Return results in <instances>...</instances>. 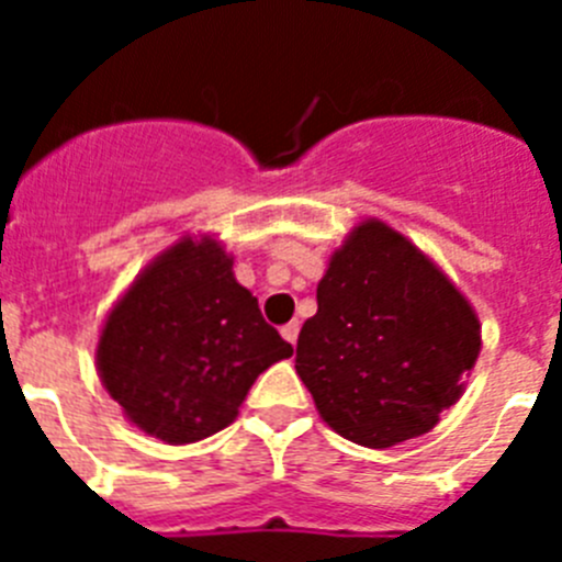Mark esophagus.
Wrapping results in <instances>:
<instances>
[{
  "label": "esophagus",
  "instance_id": "34e87169",
  "mask_svg": "<svg viewBox=\"0 0 562 562\" xmlns=\"http://www.w3.org/2000/svg\"><path fill=\"white\" fill-rule=\"evenodd\" d=\"M297 331H301V324H297V321H290V324H286L284 329H281V335H284L286 342H292V346H295V342H297Z\"/></svg>",
  "mask_w": 562,
  "mask_h": 562
}]
</instances>
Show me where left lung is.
Listing matches in <instances>:
<instances>
[{
  "mask_svg": "<svg viewBox=\"0 0 562 562\" xmlns=\"http://www.w3.org/2000/svg\"><path fill=\"white\" fill-rule=\"evenodd\" d=\"M479 351L459 286L408 236L366 220L331 252L295 371L335 434L380 450L434 430Z\"/></svg>",
  "mask_w": 562,
  "mask_h": 562,
  "instance_id": "1",
  "label": "left lung"
}]
</instances>
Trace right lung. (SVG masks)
<instances>
[{
	"label": "right lung",
	"mask_w": 562,
	"mask_h": 562,
	"mask_svg": "<svg viewBox=\"0 0 562 562\" xmlns=\"http://www.w3.org/2000/svg\"><path fill=\"white\" fill-rule=\"evenodd\" d=\"M286 357L220 238L182 236L117 297L95 366L132 425L191 445L227 428L256 376Z\"/></svg>",
	"instance_id": "add662e5"
}]
</instances>
